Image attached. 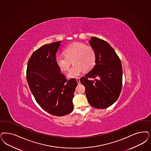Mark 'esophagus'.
Masks as SVG:
<instances>
[{
    "instance_id": "34e87169",
    "label": "esophagus",
    "mask_w": 151,
    "mask_h": 151,
    "mask_svg": "<svg viewBox=\"0 0 151 151\" xmlns=\"http://www.w3.org/2000/svg\"><path fill=\"white\" fill-rule=\"evenodd\" d=\"M76 81H77V82H78V84H79V83H80V78H76Z\"/></svg>"
}]
</instances>
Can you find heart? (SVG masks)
I'll list each match as a JSON object with an SVG mask.
<instances>
[{"mask_svg": "<svg viewBox=\"0 0 151 151\" xmlns=\"http://www.w3.org/2000/svg\"><path fill=\"white\" fill-rule=\"evenodd\" d=\"M63 53L65 56L56 57V63L58 68L63 72L70 70L71 63L73 64L68 76L75 78L85 71H89L94 68L96 53L93 47L81 42H75L66 47Z\"/></svg>", "mask_w": 151, "mask_h": 151, "instance_id": "1", "label": "heart"}]
</instances>
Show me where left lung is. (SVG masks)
Wrapping results in <instances>:
<instances>
[{
  "label": "left lung",
  "instance_id": "obj_1",
  "mask_svg": "<svg viewBox=\"0 0 151 151\" xmlns=\"http://www.w3.org/2000/svg\"><path fill=\"white\" fill-rule=\"evenodd\" d=\"M89 43L96 53L94 68L80 81L85 87L89 104L97 109L109 107L119 96L122 87V66L114 50L107 42L93 37ZM88 78H97L93 81Z\"/></svg>",
  "mask_w": 151,
  "mask_h": 151
}]
</instances>
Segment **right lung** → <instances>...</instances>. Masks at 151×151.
Listing matches in <instances>:
<instances>
[{
    "label": "right lung",
    "mask_w": 151,
    "mask_h": 151,
    "mask_svg": "<svg viewBox=\"0 0 151 151\" xmlns=\"http://www.w3.org/2000/svg\"><path fill=\"white\" fill-rule=\"evenodd\" d=\"M61 41L45 45L32 55L27 65V80L36 101L51 114L61 116L70 113L78 82L68 81L56 63Z\"/></svg>",
    "instance_id": "right-lung-1"
}]
</instances>
